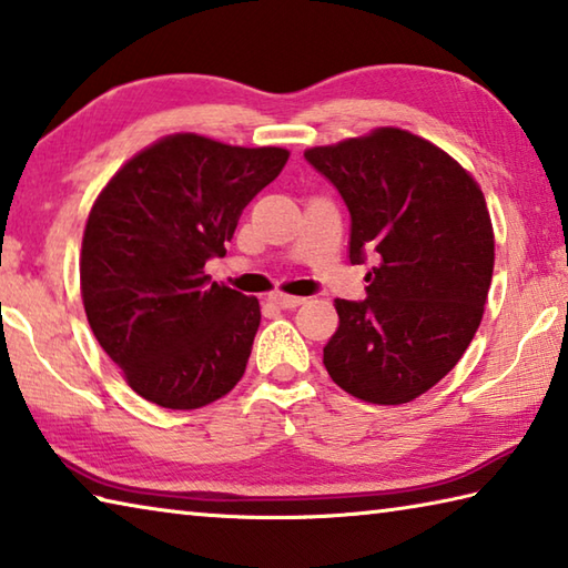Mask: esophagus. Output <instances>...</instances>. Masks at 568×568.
<instances>
[{
	"instance_id": "34e87169",
	"label": "esophagus",
	"mask_w": 568,
	"mask_h": 568,
	"mask_svg": "<svg viewBox=\"0 0 568 568\" xmlns=\"http://www.w3.org/2000/svg\"><path fill=\"white\" fill-rule=\"evenodd\" d=\"M271 303H275L277 307H283V311H295L297 305L305 303V297H295V295H285V293H273L271 295Z\"/></svg>"
}]
</instances>
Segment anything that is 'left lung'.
Listing matches in <instances>:
<instances>
[{"label": "left lung", "instance_id": "obj_1", "mask_svg": "<svg viewBox=\"0 0 568 568\" xmlns=\"http://www.w3.org/2000/svg\"><path fill=\"white\" fill-rule=\"evenodd\" d=\"M349 211V263L365 301H335L339 327L323 347L333 383L373 405L435 387L481 323L494 233L479 185L435 143L399 129L305 151Z\"/></svg>", "mask_w": 568, "mask_h": 568}]
</instances>
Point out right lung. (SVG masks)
<instances>
[{"label":"right lung","mask_w":568,"mask_h":568,"mask_svg":"<svg viewBox=\"0 0 568 568\" xmlns=\"http://www.w3.org/2000/svg\"><path fill=\"white\" fill-rule=\"evenodd\" d=\"M285 161V149L176 133L101 191L81 245V295L99 345L143 399L199 409L239 385L261 305L203 267L225 255L243 209Z\"/></svg>","instance_id":"1"}]
</instances>
